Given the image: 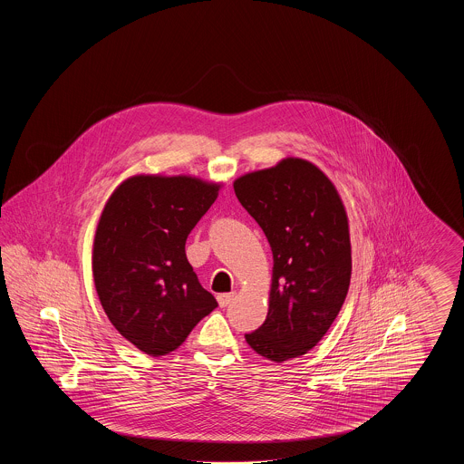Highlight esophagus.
I'll return each instance as SVG.
<instances>
[{
  "instance_id": "34e87169",
  "label": "esophagus",
  "mask_w": 464,
  "mask_h": 464,
  "mask_svg": "<svg viewBox=\"0 0 464 464\" xmlns=\"http://www.w3.org/2000/svg\"><path fill=\"white\" fill-rule=\"evenodd\" d=\"M233 297H235L233 292H229V294H218V303H219L221 308H226L233 301Z\"/></svg>"
}]
</instances>
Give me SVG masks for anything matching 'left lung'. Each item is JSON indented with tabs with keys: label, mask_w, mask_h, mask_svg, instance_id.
<instances>
[{
	"label": "left lung",
	"mask_w": 464,
	"mask_h": 464,
	"mask_svg": "<svg viewBox=\"0 0 464 464\" xmlns=\"http://www.w3.org/2000/svg\"><path fill=\"white\" fill-rule=\"evenodd\" d=\"M237 198L273 252L265 324L248 346L282 363L313 350L331 329L352 280L346 207L314 163L288 156L233 182Z\"/></svg>",
	"instance_id": "8db88e82"
}]
</instances>
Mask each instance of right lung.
<instances>
[{"instance_id":"add662e5","label":"right lung","mask_w":464,"mask_h":464,"mask_svg":"<svg viewBox=\"0 0 464 464\" xmlns=\"http://www.w3.org/2000/svg\"><path fill=\"white\" fill-rule=\"evenodd\" d=\"M221 182L135 174L104 205L92 273L112 327L150 356L177 350L218 308L186 257V240L218 198Z\"/></svg>"}]
</instances>
